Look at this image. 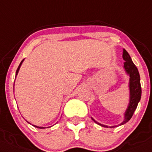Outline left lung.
Instances as JSON below:
<instances>
[{
    "label": "left lung",
    "mask_w": 152,
    "mask_h": 152,
    "mask_svg": "<svg viewBox=\"0 0 152 152\" xmlns=\"http://www.w3.org/2000/svg\"><path fill=\"white\" fill-rule=\"evenodd\" d=\"M122 57H123L124 60H125V62H124V68H125L126 72L130 76V103L128 107V109H127L126 112H125V120L122 122L121 125H124V124L128 122L131 119L134 111L137 109L139 102H140V99H141V94H142L141 84H140V77L138 69H137V66L132 62L131 57H130V55L128 54V53L125 49H123ZM92 119L95 123L99 124L101 126L108 128V126H107V125H104L100 123H98V122L94 120L93 118H92ZM115 127H117V125L111 126L110 128H115Z\"/></svg>",
    "instance_id": "obj_1"
}]
</instances>
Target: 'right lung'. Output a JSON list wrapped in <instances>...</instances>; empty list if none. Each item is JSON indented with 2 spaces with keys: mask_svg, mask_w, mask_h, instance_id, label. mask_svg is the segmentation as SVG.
I'll return each mask as SVG.
<instances>
[{
  "mask_svg": "<svg viewBox=\"0 0 152 152\" xmlns=\"http://www.w3.org/2000/svg\"><path fill=\"white\" fill-rule=\"evenodd\" d=\"M23 60H22V61L21 62V63H20V64H19V66H18V69H17V70H16V73H15V75H17V74H18V70H19V69H20V66H21V63H22ZM34 127H37V128H43V127H37V126H35V125H34Z\"/></svg>",
  "mask_w": 152,
  "mask_h": 152,
  "instance_id": "1",
  "label": "right lung"
}]
</instances>
